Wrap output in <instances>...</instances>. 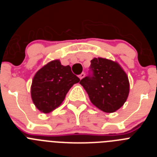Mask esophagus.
<instances>
[{
  "label": "esophagus",
  "instance_id": "esophagus-1",
  "mask_svg": "<svg viewBox=\"0 0 157 157\" xmlns=\"http://www.w3.org/2000/svg\"><path fill=\"white\" fill-rule=\"evenodd\" d=\"M85 75H86V74H85V73H84V72L81 73V74L79 75V78H80V79H82L83 78L85 77Z\"/></svg>",
  "mask_w": 157,
  "mask_h": 157
}]
</instances>
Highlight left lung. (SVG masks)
<instances>
[{
    "label": "left lung",
    "instance_id": "1",
    "mask_svg": "<svg viewBox=\"0 0 157 157\" xmlns=\"http://www.w3.org/2000/svg\"><path fill=\"white\" fill-rule=\"evenodd\" d=\"M90 72L80 81L90 101L105 112H114L127 99L130 85L127 74L116 62L104 58L90 61Z\"/></svg>",
    "mask_w": 157,
    "mask_h": 157
}]
</instances>
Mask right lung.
<instances>
[{
    "label": "right lung",
    "instance_id": "obj_1",
    "mask_svg": "<svg viewBox=\"0 0 157 157\" xmlns=\"http://www.w3.org/2000/svg\"><path fill=\"white\" fill-rule=\"evenodd\" d=\"M80 81L72 73L71 67L53 60L41 67L34 75L31 98L36 108L48 113L60 105L72 86Z\"/></svg>",
    "mask_w": 157,
    "mask_h": 157
}]
</instances>
